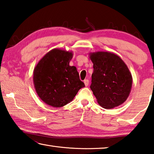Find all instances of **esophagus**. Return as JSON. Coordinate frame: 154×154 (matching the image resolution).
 <instances>
[{"mask_svg": "<svg viewBox=\"0 0 154 154\" xmlns=\"http://www.w3.org/2000/svg\"><path fill=\"white\" fill-rule=\"evenodd\" d=\"M84 82V84H85V86H88V85H89V80H88V79H85L84 82Z\"/></svg>", "mask_w": 154, "mask_h": 154, "instance_id": "1", "label": "esophagus"}]
</instances>
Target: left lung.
<instances>
[{
  "label": "left lung",
  "mask_w": 154,
  "mask_h": 154,
  "mask_svg": "<svg viewBox=\"0 0 154 154\" xmlns=\"http://www.w3.org/2000/svg\"><path fill=\"white\" fill-rule=\"evenodd\" d=\"M93 63L90 88L102 107L111 109L123 104L131 91L132 77L121 58L109 51L89 54Z\"/></svg>",
  "instance_id": "8db88e82"
}]
</instances>
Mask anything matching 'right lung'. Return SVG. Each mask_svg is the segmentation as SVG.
I'll list each match as a JSON object with an SVG mask.
<instances>
[{
  "mask_svg": "<svg viewBox=\"0 0 154 154\" xmlns=\"http://www.w3.org/2000/svg\"><path fill=\"white\" fill-rule=\"evenodd\" d=\"M72 51L56 48L48 52L34 69L33 83L42 101L53 107H62L73 100L81 88L77 68L70 66Z\"/></svg>",
  "mask_w": 154,
  "mask_h": 154,
  "instance_id": "1",
  "label": "right lung"
}]
</instances>
